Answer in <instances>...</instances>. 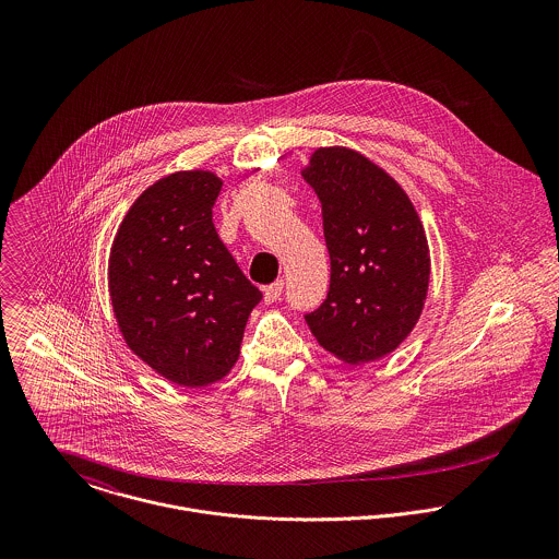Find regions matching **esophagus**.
<instances>
[{
  "label": "esophagus",
  "mask_w": 559,
  "mask_h": 559,
  "mask_svg": "<svg viewBox=\"0 0 559 559\" xmlns=\"http://www.w3.org/2000/svg\"><path fill=\"white\" fill-rule=\"evenodd\" d=\"M282 290H284V282L282 280L273 282L271 286H264V290H262L264 304H275L280 299V295H282Z\"/></svg>",
  "instance_id": "34e87169"
}]
</instances>
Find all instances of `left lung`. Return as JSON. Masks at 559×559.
Wrapping results in <instances>:
<instances>
[{
    "label": "left lung",
    "instance_id": "1",
    "mask_svg": "<svg viewBox=\"0 0 559 559\" xmlns=\"http://www.w3.org/2000/svg\"><path fill=\"white\" fill-rule=\"evenodd\" d=\"M301 176L322 204L331 258L329 295L306 322L335 359L377 361L408 337L428 297L421 219L399 180L353 148H317Z\"/></svg>",
    "mask_w": 559,
    "mask_h": 559
}]
</instances>
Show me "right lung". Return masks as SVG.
<instances>
[{"instance_id":"add662e5","label":"right lung","mask_w":559,"mask_h":559,"mask_svg":"<svg viewBox=\"0 0 559 559\" xmlns=\"http://www.w3.org/2000/svg\"><path fill=\"white\" fill-rule=\"evenodd\" d=\"M222 185L209 169L163 176L133 202L109 251V299L127 346L182 388L230 374L262 299L213 226Z\"/></svg>"}]
</instances>
